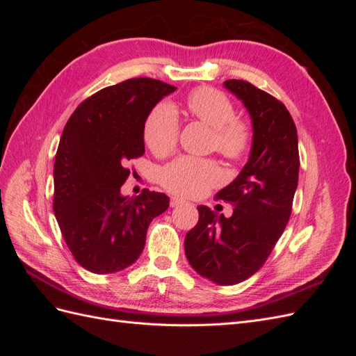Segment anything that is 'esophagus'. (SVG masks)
I'll use <instances>...</instances> for the list:
<instances>
[{"label": "esophagus", "instance_id": "1", "mask_svg": "<svg viewBox=\"0 0 356 356\" xmlns=\"http://www.w3.org/2000/svg\"><path fill=\"white\" fill-rule=\"evenodd\" d=\"M170 207L172 208H177V207H181V204H184L186 203V200H182V199H179V197H170Z\"/></svg>", "mask_w": 356, "mask_h": 356}]
</instances>
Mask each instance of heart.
I'll use <instances>...</instances> for the list:
<instances>
[{
  "mask_svg": "<svg viewBox=\"0 0 356 356\" xmlns=\"http://www.w3.org/2000/svg\"><path fill=\"white\" fill-rule=\"evenodd\" d=\"M187 111L212 129V145L230 160L242 159L252 143L251 126L236 117L232 101L212 88H197L187 96ZM179 122L169 104H159L144 123V143L156 156H166L177 147ZM221 169L212 160L182 156L160 170V182L178 196L196 197L218 186Z\"/></svg>",
  "mask_w": 356,
  "mask_h": 356,
  "instance_id": "heart-1",
  "label": "heart"
}]
</instances>
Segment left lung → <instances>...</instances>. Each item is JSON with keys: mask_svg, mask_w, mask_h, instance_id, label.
Masks as SVG:
<instances>
[{"mask_svg": "<svg viewBox=\"0 0 356 356\" xmlns=\"http://www.w3.org/2000/svg\"><path fill=\"white\" fill-rule=\"evenodd\" d=\"M252 120V147L233 182L217 193L230 202V218L197 207L199 221L186 236V255L195 270L218 285L252 276L270 255L293 209L298 182V139L293 117L275 96L243 80L224 81Z\"/></svg>", "mask_w": 356, "mask_h": 356, "instance_id": "obj_1", "label": "left lung"}]
</instances>
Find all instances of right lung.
I'll return each mask as SVG.
<instances>
[{
    "label": "right lung",
    "mask_w": 356,
    "mask_h": 356,
    "mask_svg": "<svg viewBox=\"0 0 356 356\" xmlns=\"http://www.w3.org/2000/svg\"><path fill=\"white\" fill-rule=\"evenodd\" d=\"M154 79H131L83 101L67 122L55 157V211L63 239L86 270L120 272L141 255L149 222L169 208L163 193L122 196L141 157L144 123L159 101L175 92Z\"/></svg>",
    "instance_id": "right-lung-1"
}]
</instances>
